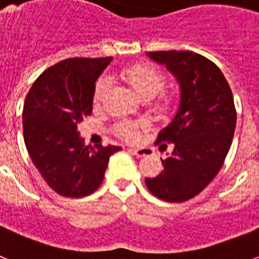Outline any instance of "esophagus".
Returning <instances> with one entry per match:
<instances>
[{
  "instance_id": "obj_1",
  "label": "esophagus",
  "mask_w": 259,
  "mask_h": 259,
  "mask_svg": "<svg viewBox=\"0 0 259 259\" xmlns=\"http://www.w3.org/2000/svg\"><path fill=\"white\" fill-rule=\"evenodd\" d=\"M130 152L137 156V157H144V156H148V153H149L147 148H132Z\"/></svg>"
}]
</instances>
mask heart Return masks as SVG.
I'll use <instances>...</instances> for the list:
<instances>
[{
  "instance_id": "1",
  "label": "heart",
  "mask_w": 259,
  "mask_h": 259,
  "mask_svg": "<svg viewBox=\"0 0 259 259\" xmlns=\"http://www.w3.org/2000/svg\"><path fill=\"white\" fill-rule=\"evenodd\" d=\"M122 78L125 80L132 90L141 99H152L151 107L153 112L160 116L171 115L177 108V98L174 94L163 91L165 85V76L151 65L137 64L122 70ZM111 88V82L107 77H100L94 90V104L99 107L103 103ZM149 122L147 119L137 121H121L116 122L112 130L118 137L126 141H133L138 136V132L147 127Z\"/></svg>"
}]
</instances>
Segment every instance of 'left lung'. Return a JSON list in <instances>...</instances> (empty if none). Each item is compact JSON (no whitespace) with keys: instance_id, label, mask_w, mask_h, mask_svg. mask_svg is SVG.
Returning a JSON list of instances; mask_svg holds the SVG:
<instances>
[{"instance_id":"obj_1","label":"left lung","mask_w":259,"mask_h":259,"mask_svg":"<svg viewBox=\"0 0 259 259\" xmlns=\"http://www.w3.org/2000/svg\"><path fill=\"white\" fill-rule=\"evenodd\" d=\"M149 57L177 77L182 96L175 118L156 140L172 144V153L161 160L163 172L145 183L157 198L183 202L200 194L223 167L236 126L234 96L222 70L204 55L169 50Z\"/></svg>"}]
</instances>
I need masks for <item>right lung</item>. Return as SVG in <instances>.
Instances as JSON below:
<instances>
[{
  "instance_id": "obj_1",
  "label": "right lung",
  "mask_w": 259,
  "mask_h": 259,
  "mask_svg": "<svg viewBox=\"0 0 259 259\" xmlns=\"http://www.w3.org/2000/svg\"><path fill=\"white\" fill-rule=\"evenodd\" d=\"M111 59H64L37 77L25 98V147L43 179L59 195L78 198L98 190L110 156L121 149L85 147L77 132L92 114L95 82Z\"/></svg>"
}]
</instances>
